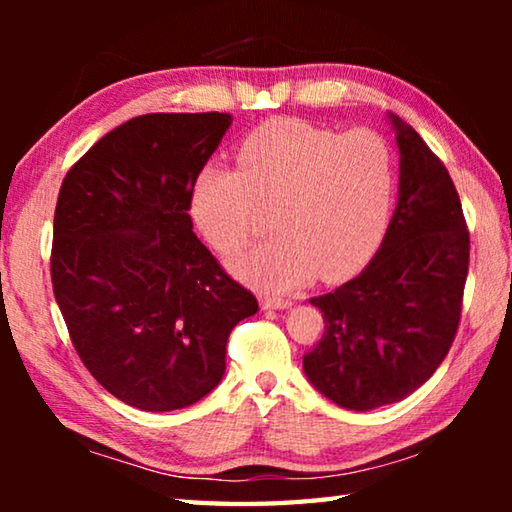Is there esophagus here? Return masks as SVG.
I'll return each mask as SVG.
<instances>
[{"label": "esophagus", "mask_w": 512, "mask_h": 512, "mask_svg": "<svg viewBox=\"0 0 512 512\" xmlns=\"http://www.w3.org/2000/svg\"><path fill=\"white\" fill-rule=\"evenodd\" d=\"M262 307L264 309H287V307H291V300L289 298H277V296H266L262 300Z\"/></svg>", "instance_id": "obj_1"}]
</instances>
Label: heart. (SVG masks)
Wrapping results in <instances>:
<instances>
[{
    "instance_id": "1",
    "label": "heart",
    "mask_w": 512,
    "mask_h": 512,
    "mask_svg": "<svg viewBox=\"0 0 512 512\" xmlns=\"http://www.w3.org/2000/svg\"><path fill=\"white\" fill-rule=\"evenodd\" d=\"M239 169L205 167L189 189L198 228L221 255L244 248L273 210L275 235L239 257L235 271L287 291L316 271L343 280L368 262L391 219L397 167L384 137L307 121H271L239 146Z\"/></svg>"
}]
</instances>
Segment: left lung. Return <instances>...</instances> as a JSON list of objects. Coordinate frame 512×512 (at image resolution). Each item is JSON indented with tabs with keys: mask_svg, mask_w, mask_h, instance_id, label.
<instances>
[{
	"mask_svg": "<svg viewBox=\"0 0 512 512\" xmlns=\"http://www.w3.org/2000/svg\"><path fill=\"white\" fill-rule=\"evenodd\" d=\"M400 146V201L377 255L325 296V329L302 368L352 411L404 400L452 348L470 268V232L452 176L422 137L391 115Z\"/></svg>",
	"mask_w": 512,
	"mask_h": 512,
	"instance_id": "8db88e82",
	"label": "left lung"
}]
</instances>
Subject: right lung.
<instances>
[{
	"label": "right lung",
	"mask_w": 512,
	"mask_h": 512,
	"mask_svg": "<svg viewBox=\"0 0 512 512\" xmlns=\"http://www.w3.org/2000/svg\"><path fill=\"white\" fill-rule=\"evenodd\" d=\"M228 112H153L103 135L60 185L51 284L90 375L142 411L192 406L257 298L192 232L189 189Z\"/></svg>",
	"instance_id": "right-lung-1"
}]
</instances>
